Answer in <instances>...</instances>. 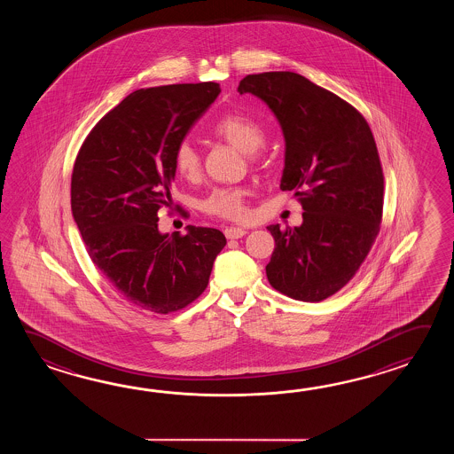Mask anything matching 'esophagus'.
<instances>
[{
  "label": "esophagus",
  "instance_id": "34e87169",
  "mask_svg": "<svg viewBox=\"0 0 454 454\" xmlns=\"http://www.w3.org/2000/svg\"><path fill=\"white\" fill-rule=\"evenodd\" d=\"M223 233H225L227 239L233 240V239H241L243 235H247V231L240 229V227H227V229L223 231Z\"/></svg>",
  "mask_w": 454,
  "mask_h": 454
}]
</instances>
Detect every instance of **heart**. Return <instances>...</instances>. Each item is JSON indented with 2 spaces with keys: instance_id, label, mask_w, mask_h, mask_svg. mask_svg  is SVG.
I'll list each match as a JSON object with an SVG mask.
<instances>
[{
  "instance_id": "1",
  "label": "heart",
  "mask_w": 454,
  "mask_h": 454,
  "mask_svg": "<svg viewBox=\"0 0 454 454\" xmlns=\"http://www.w3.org/2000/svg\"><path fill=\"white\" fill-rule=\"evenodd\" d=\"M214 133L235 145L245 154H253L264 143V128L243 114H229L223 115L215 125ZM175 170L186 180H193L201 172V157L192 143L182 141L176 145L174 153ZM247 194L248 192L240 186H215L204 198L200 207L201 211L214 217L241 221L247 217Z\"/></svg>"
}]
</instances>
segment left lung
I'll list each match as a JSON object with an SVG mask.
<instances>
[{
  "label": "left lung",
  "instance_id": "1",
  "mask_svg": "<svg viewBox=\"0 0 454 454\" xmlns=\"http://www.w3.org/2000/svg\"><path fill=\"white\" fill-rule=\"evenodd\" d=\"M239 92L260 97L279 120L280 190L303 207L300 227H268L276 241L268 280L290 299H328L356 276L380 231L385 178L375 137L354 106L297 73L248 74Z\"/></svg>",
  "mask_w": 454,
  "mask_h": 454
}]
</instances>
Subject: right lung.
Returning a JSON list of instances; mask_svg holds the SVG:
<instances>
[{
    "instance_id": "obj_1",
    "label": "right lung",
    "mask_w": 454,
    "mask_h": 454,
    "mask_svg": "<svg viewBox=\"0 0 454 454\" xmlns=\"http://www.w3.org/2000/svg\"><path fill=\"white\" fill-rule=\"evenodd\" d=\"M217 82L139 89L87 135L71 176V211L87 253L136 309L167 315L203 294L225 247L217 229L160 233L174 153L217 96Z\"/></svg>"
}]
</instances>
